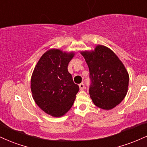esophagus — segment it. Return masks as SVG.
I'll list each match as a JSON object with an SVG mask.
<instances>
[{
  "label": "esophagus",
  "instance_id": "obj_1",
  "mask_svg": "<svg viewBox=\"0 0 147 147\" xmlns=\"http://www.w3.org/2000/svg\"><path fill=\"white\" fill-rule=\"evenodd\" d=\"M79 89H80L81 90H83L85 89V85H84V84H83V83L79 84Z\"/></svg>",
  "mask_w": 147,
  "mask_h": 147
}]
</instances>
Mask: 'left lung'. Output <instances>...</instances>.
<instances>
[{"mask_svg": "<svg viewBox=\"0 0 147 147\" xmlns=\"http://www.w3.org/2000/svg\"><path fill=\"white\" fill-rule=\"evenodd\" d=\"M88 64L91 84L89 93L94 104L111 110L124 99L129 77L122 62L111 49L99 45L94 51L81 52Z\"/></svg>", "mask_w": 147, "mask_h": 147, "instance_id": "left-lung-1", "label": "left lung"}]
</instances>
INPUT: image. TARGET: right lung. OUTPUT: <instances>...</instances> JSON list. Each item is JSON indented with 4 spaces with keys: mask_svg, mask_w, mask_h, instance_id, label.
<instances>
[{
    "mask_svg": "<svg viewBox=\"0 0 147 147\" xmlns=\"http://www.w3.org/2000/svg\"><path fill=\"white\" fill-rule=\"evenodd\" d=\"M73 57V52L49 50L38 60L32 75L34 100L40 109L53 117H61L70 110L79 90L68 70Z\"/></svg>",
    "mask_w": 147,
    "mask_h": 147,
    "instance_id": "right-lung-1",
    "label": "right lung"
}]
</instances>
